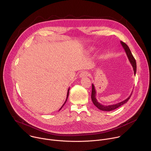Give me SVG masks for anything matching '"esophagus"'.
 Returning a JSON list of instances; mask_svg holds the SVG:
<instances>
[{
	"mask_svg": "<svg viewBox=\"0 0 151 151\" xmlns=\"http://www.w3.org/2000/svg\"><path fill=\"white\" fill-rule=\"evenodd\" d=\"M88 76V73L87 71H82L79 75L80 78H83V77H86Z\"/></svg>",
	"mask_w": 151,
	"mask_h": 151,
	"instance_id": "34e87169",
	"label": "esophagus"
}]
</instances>
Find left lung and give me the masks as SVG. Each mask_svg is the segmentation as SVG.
<instances>
[{
	"label": "left lung",
	"mask_w": 151,
	"mask_h": 151,
	"mask_svg": "<svg viewBox=\"0 0 151 151\" xmlns=\"http://www.w3.org/2000/svg\"><path fill=\"white\" fill-rule=\"evenodd\" d=\"M121 45L122 46V48H124L126 54H127V56L129 60V61L130 62L132 66L133 67V70H134V75H136V68H137V66H136V60L135 58H134L133 55H132V52H131V51L130 50V48H129V47H128V45L125 44L124 42L121 41ZM133 92V91H132ZM132 93H131V94L129 96V97L126 99L125 100H123L121 102H119L118 103H116V104H112V105H103L102 104H101L100 103H99L98 101V100H97L96 99V89H95V87H94V85L93 83H92V93H91V100L93 101V104L97 107V108L101 111H114L116 109H117L118 107H120L121 106L123 105L124 104L126 103L128 100L130 99V97L132 96Z\"/></svg>",
	"instance_id": "left-lung-1"
}]
</instances>
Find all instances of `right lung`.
<instances>
[{
    "label": "right lung",
    "mask_w": 151,
    "mask_h": 151,
    "mask_svg": "<svg viewBox=\"0 0 151 151\" xmlns=\"http://www.w3.org/2000/svg\"><path fill=\"white\" fill-rule=\"evenodd\" d=\"M69 90H70V88H69V89H68V93H67V97H66V100H65V101H64V104L62 105V106L61 107V108L59 109V111H60L61 109V108L62 107H63V106L65 104V103H66V101H67V100H68V96H69Z\"/></svg>",
    "instance_id": "right-lung-1"
}]
</instances>
